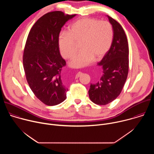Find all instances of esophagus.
Instances as JSON below:
<instances>
[{"mask_svg": "<svg viewBox=\"0 0 154 154\" xmlns=\"http://www.w3.org/2000/svg\"><path fill=\"white\" fill-rule=\"evenodd\" d=\"M80 74H81V72H78L77 74H76V75H75V77L76 78H78L79 76H80Z\"/></svg>", "mask_w": 154, "mask_h": 154, "instance_id": "obj_1", "label": "esophagus"}]
</instances>
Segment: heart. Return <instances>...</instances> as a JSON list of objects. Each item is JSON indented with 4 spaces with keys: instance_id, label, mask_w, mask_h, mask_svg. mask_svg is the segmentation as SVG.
I'll return each instance as SVG.
<instances>
[{
    "instance_id": "heart-1",
    "label": "heart",
    "mask_w": 154,
    "mask_h": 154,
    "mask_svg": "<svg viewBox=\"0 0 154 154\" xmlns=\"http://www.w3.org/2000/svg\"><path fill=\"white\" fill-rule=\"evenodd\" d=\"M113 38V30L108 21L95 18H82L75 21L68 32H61L58 37V46L61 55L72 59L80 44L81 51L70 64L81 68L89 64L93 60L100 59L110 48Z\"/></svg>"
}]
</instances>
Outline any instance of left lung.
<instances>
[{
    "instance_id": "obj_1",
    "label": "left lung",
    "mask_w": 154,
    "mask_h": 154,
    "mask_svg": "<svg viewBox=\"0 0 154 154\" xmlns=\"http://www.w3.org/2000/svg\"><path fill=\"white\" fill-rule=\"evenodd\" d=\"M113 30L110 48L97 64L103 69L100 80L91 84L88 91L91 100L97 105H106L121 94L128 72V45L122 26L112 17L108 16Z\"/></svg>"
}]
</instances>
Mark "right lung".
Returning <instances> with one entry per match:
<instances>
[{
  "instance_id": "right-lung-1",
  "label": "right lung",
  "mask_w": 154,
  "mask_h": 154,
  "mask_svg": "<svg viewBox=\"0 0 154 154\" xmlns=\"http://www.w3.org/2000/svg\"><path fill=\"white\" fill-rule=\"evenodd\" d=\"M75 14L60 11L49 12L34 24L27 36L23 54V66L27 83L35 96L49 106L66 98L68 89L61 79L66 65L58 46L62 27Z\"/></svg>"
}]
</instances>
